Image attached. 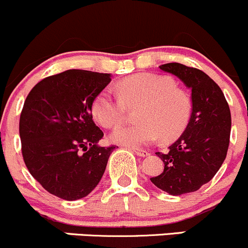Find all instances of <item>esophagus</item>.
<instances>
[{
    "mask_svg": "<svg viewBox=\"0 0 248 248\" xmlns=\"http://www.w3.org/2000/svg\"><path fill=\"white\" fill-rule=\"evenodd\" d=\"M132 150H133V151L136 152V154L138 155V156H140V157L149 156V152L145 151V150H141V149H132Z\"/></svg>",
    "mask_w": 248,
    "mask_h": 248,
    "instance_id": "34e87169",
    "label": "esophagus"
}]
</instances>
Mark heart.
Here are the masks:
<instances>
[{"label":"heart","instance_id":"heart-1","mask_svg":"<svg viewBox=\"0 0 248 248\" xmlns=\"http://www.w3.org/2000/svg\"><path fill=\"white\" fill-rule=\"evenodd\" d=\"M117 96L110 89L97 94L92 114L104 128H114L124 120L127 108L137 110V124H124L110 136L114 142L139 146L176 139L185 132L192 116V99L185 90L167 76L142 73L122 79L116 85Z\"/></svg>","mask_w":248,"mask_h":248}]
</instances>
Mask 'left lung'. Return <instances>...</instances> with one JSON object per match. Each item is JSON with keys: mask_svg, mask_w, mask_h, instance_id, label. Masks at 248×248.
I'll use <instances>...</instances> for the list:
<instances>
[{"mask_svg": "<svg viewBox=\"0 0 248 248\" xmlns=\"http://www.w3.org/2000/svg\"><path fill=\"white\" fill-rule=\"evenodd\" d=\"M159 68L176 76L191 89L192 116L169 151L156 152L164 170L150 180L162 191L181 196L198 191L221 168L231 138V110L218 85L201 69L176 62Z\"/></svg>", "mask_w": 248, "mask_h": 248, "instance_id": "left-lung-1", "label": "left lung"}]
</instances>
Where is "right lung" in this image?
Returning <instances> with one entry per match:
<instances>
[{
  "label": "right lung",
  "mask_w": 248,
  "mask_h": 248,
  "mask_svg": "<svg viewBox=\"0 0 248 248\" xmlns=\"http://www.w3.org/2000/svg\"><path fill=\"white\" fill-rule=\"evenodd\" d=\"M110 81V74L68 69L41 80L25 99L24 162L44 189L64 201L91 193L115 149L97 145L104 134L92 120L94 98Z\"/></svg>",
  "instance_id": "obj_1"
}]
</instances>
